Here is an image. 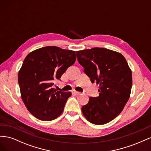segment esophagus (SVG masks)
Wrapping results in <instances>:
<instances>
[{"instance_id":"esophagus-1","label":"esophagus","mask_w":151,"mask_h":151,"mask_svg":"<svg viewBox=\"0 0 151 151\" xmlns=\"http://www.w3.org/2000/svg\"><path fill=\"white\" fill-rule=\"evenodd\" d=\"M72 93L76 94V95H78V94H81L80 92H78V91H75V90H73V91H72Z\"/></svg>"}]
</instances>
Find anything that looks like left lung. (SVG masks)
Returning a JSON list of instances; mask_svg holds the SVG:
<instances>
[{
  "mask_svg": "<svg viewBox=\"0 0 151 151\" xmlns=\"http://www.w3.org/2000/svg\"><path fill=\"white\" fill-rule=\"evenodd\" d=\"M80 65L91 83L99 84V96L90 97L82 106L89 122L104 125L120 114L130 98L132 70L120 53L104 48H93L76 52Z\"/></svg>",
  "mask_w": 151,
  "mask_h": 151,
  "instance_id": "8db88e82",
  "label": "left lung"
}]
</instances>
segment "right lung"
Listing matches in <instances>:
<instances>
[{
  "mask_svg": "<svg viewBox=\"0 0 151 151\" xmlns=\"http://www.w3.org/2000/svg\"><path fill=\"white\" fill-rule=\"evenodd\" d=\"M76 52L49 46L29 53L18 72L21 96L28 110L43 121L55 120L63 111L72 93L52 88L76 62Z\"/></svg>",
  "mask_w": 151,
  "mask_h": 151,
  "instance_id": "1",
  "label": "right lung"
}]
</instances>
